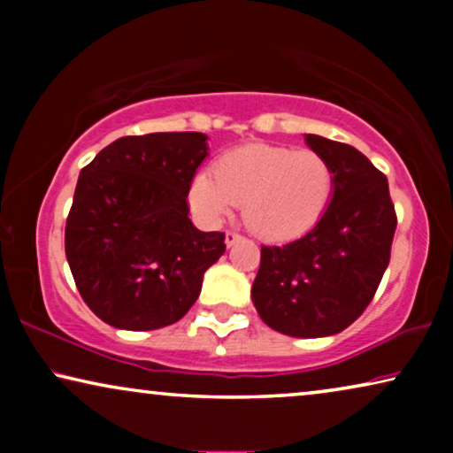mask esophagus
<instances>
[{
    "label": "esophagus",
    "mask_w": 453,
    "mask_h": 453,
    "mask_svg": "<svg viewBox=\"0 0 453 453\" xmlns=\"http://www.w3.org/2000/svg\"><path fill=\"white\" fill-rule=\"evenodd\" d=\"M239 241H241V234H239V233L228 231V233L225 234V243H226V247H233L234 243H239Z\"/></svg>",
    "instance_id": "34e87169"
}]
</instances>
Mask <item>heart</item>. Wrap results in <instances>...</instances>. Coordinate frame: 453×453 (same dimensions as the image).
Instances as JSON below:
<instances>
[{
    "instance_id": "1",
    "label": "heart",
    "mask_w": 453,
    "mask_h": 453,
    "mask_svg": "<svg viewBox=\"0 0 453 453\" xmlns=\"http://www.w3.org/2000/svg\"><path fill=\"white\" fill-rule=\"evenodd\" d=\"M332 194L334 171L321 154L247 144L220 157L216 173H197L189 185V203L208 225H219L243 203L251 233L287 241L318 225Z\"/></svg>"
}]
</instances>
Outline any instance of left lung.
<instances>
[{"label": "left lung", "mask_w": 453, "mask_h": 453, "mask_svg": "<svg viewBox=\"0 0 453 453\" xmlns=\"http://www.w3.org/2000/svg\"><path fill=\"white\" fill-rule=\"evenodd\" d=\"M330 163L334 194L318 225L301 239L262 247L251 287L259 318L293 338H324L365 311L389 264L395 212L388 179L357 148L307 134Z\"/></svg>", "instance_id": "1"}]
</instances>
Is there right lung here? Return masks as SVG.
<instances>
[{
	"mask_svg": "<svg viewBox=\"0 0 453 453\" xmlns=\"http://www.w3.org/2000/svg\"><path fill=\"white\" fill-rule=\"evenodd\" d=\"M208 135H126L80 171L65 257L86 305L104 324L146 332L183 318L225 233L197 231L188 194Z\"/></svg>",
	"mask_w": 453,
	"mask_h": 453,
	"instance_id": "right-lung-1",
	"label": "right lung"
}]
</instances>
